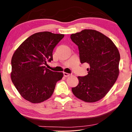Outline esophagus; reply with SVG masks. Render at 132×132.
I'll use <instances>...</instances> for the list:
<instances>
[{
  "instance_id": "34e87169",
  "label": "esophagus",
  "mask_w": 132,
  "mask_h": 132,
  "mask_svg": "<svg viewBox=\"0 0 132 132\" xmlns=\"http://www.w3.org/2000/svg\"><path fill=\"white\" fill-rule=\"evenodd\" d=\"M63 75H64V77H69L71 75V74H70V73H66V72H64Z\"/></svg>"
}]
</instances>
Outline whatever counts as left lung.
Instances as JSON below:
<instances>
[{
	"label": "left lung",
	"mask_w": 132,
	"mask_h": 132,
	"mask_svg": "<svg viewBox=\"0 0 132 132\" xmlns=\"http://www.w3.org/2000/svg\"><path fill=\"white\" fill-rule=\"evenodd\" d=\"M70 38L78 46L81 63H87L88 75L78 77L79 84L71 88L76 97L87 102L105 96L119 76L120 54L112 40L98 31L84 30Z\"/></svg>",
	"instance_id": "1"
}]
</instances>
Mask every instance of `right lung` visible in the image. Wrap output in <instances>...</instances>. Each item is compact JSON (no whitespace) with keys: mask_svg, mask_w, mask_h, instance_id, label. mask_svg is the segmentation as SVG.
I'll use <instances>...</instances> for the list:
<instances>
[{"mask_svg":"<svg viewBox=\"0 0 132 132\" xmlns=\"http://www.w3.org/2000/svg\"><path fill=\"white\" fill-rule=\"evenodd\" d=\"M64 34L48 31L31 35L22 43L12 58L11 79L24 99L40 103L50 98L63 73L46 68L53 60L52 52Z\"/></svg>","mask_w":132,"mask_h":132,"instance_id":"right-lung-1","label":"right lung"}]
</instances>
